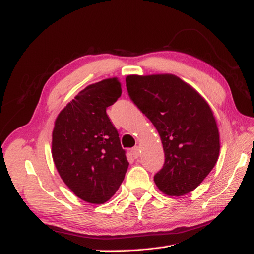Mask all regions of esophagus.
Wrapping results in <instances>:
<instances>
[{
  "label": "esophagus",
  "mask_w": 254,
  "mask_h": 254,
  "mask_svg": "<svg viewBox=\"0 0 254 254\" xmlns=\"http://www.w3.org/2000/svg\"><path fill=\"white\" fill-rule=\"evenodd\" d=\"M132 154L134 158H138L139 155H141V149H139L138 146H135L132 149Z\"/></svg>",
  "instance_id": "esophagus-1"
}]
</instances>
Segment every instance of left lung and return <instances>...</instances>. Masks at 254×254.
Returning a JSON list of instances; mask_svg holds the SVG:
<instances>
[{"instance_id": "obj_1", "label": "left lung", "mask_w": 254, "mask_h": 254, "mask_svg": "<svg viewBox=\"0 0 254 254\" xmlns=\"http://www.w3.org/2000/svg\"><path fill=\"white\" fill-rule=\"evenodd\" d=\"M131 100L146 116L163 143L165 164L154 177L170 196L193 191L219 156V133L210 107L192 86L172 74L128 75Z\"/></svg>"}]
</instances>
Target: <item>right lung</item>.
Instances as JSON below:
<instances>
[{
	"label": "right lung",
	"instance_id": "obj_1",
	"mask_svg": "<svg viewBox=\"0 0 254 254\" xmlns=\"http://www.w3.org/2000/svg\"><path fill=\"white\" fill-rule=\"evenodd\" d=\"M117 77L88 85L59 113L52 132V158L75 195L93 204L112 197L128 161L107 108L121 96Z\"/></svg>",
	"mask_w": 254,
	"mask_h": 254
}]
</instances>
